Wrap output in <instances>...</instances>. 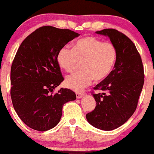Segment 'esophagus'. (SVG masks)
<instances>
[{"mask_svg":"<svg viewBox=\"0 0 154 154\" xmlns=\"http://www.w3.org/2000/svg\"><path fill=\"white\" fill-rule=\"evenodd\" d=\"M85 93H76V96H77V98H81L84 96Z\"/></svg>","mask_w":154,"mask_h":154,"instance_id":"obj_1","label":"esophagus"}]
</instances>
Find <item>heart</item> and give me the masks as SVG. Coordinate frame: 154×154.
<instances>
[{"label":"heart","instance_id":"obj_1","mask_svg":"<svg viewBox=\"0 0 154 154\" xmlns=\"http://www.w3.org/2000/svg\"><path fill=\"white\" fill-rule=\"evenodd\" d=\"M116 59V49L109 42H103L93 36L79 39L71 49L68 46L61 48L57 54L59 66L67 72H72L81 62L80 72L67 76L66 87L76 91H82L93 79L101 81L112 71Z\"/></svg>","mask_w":154,"mask_h":154}]
</instances>
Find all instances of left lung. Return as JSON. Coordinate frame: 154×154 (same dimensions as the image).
<instances>
[{
	"label": "left lung",
	"mask_w": 154,
	"mask_h": 154,
	"mask_svg": "<svg viewBox=\"0 0 154 154\" xmlns=\"http://www.w3.org/2000/svg\"><path fill=\"white\" fill-rule=\"evenodd\" d=\"M108 36L116 49L114 70L93 89L96 106L86 114L95 128L109 131L122 126L136 110L144 84V71L140 55L128 37L114 29L95 32Z\"/></svg>",
	"instance_id": "obj_1"
}]
</instances>
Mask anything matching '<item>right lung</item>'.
<instances>
[{"label":"right lung","mask_w":154,"mask_h":154,"mask_svg":"<svg viewBox=\"0 0 154 154\" xmlns=\"http://www.w3.org/2000/svg\"><path fill=\"white\" fill-rule=\"evenodd\" d=\"M79 34L44 26L28 35L19 46L11 69V97L14 110L29 128L46 131L58 125L63 104L76 99L75 92L61 88L57 61L59 50Z\"/></svg>","instance_id":"obj_1"}]
</instances>
